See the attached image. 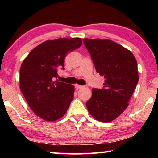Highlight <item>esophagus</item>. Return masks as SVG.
Wrapping results in <instances>:
<instances>
[{
    "label": "esophagus",
    "instance_id": "esophagus-1",
    "mask_svg": "<svg viewBox=\"0 0 158 158\" xmlns=\"http://www.w3.org/2000/svg\"><path fill=\"white\" fill-rule=\"evenodd\" d=\"M74 86H75L76 89H81V88H83V85H78V84H76L75 85H74Z\"/></svg>",
    "mask_w": 158,
    "mask_h": 158
}]
</instances>
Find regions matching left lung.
<instances>
[{
	"mask_svg": "<svg viewBox=\"0 0 158 158\" xmlns=\"http://www.w3.org/2000/svg\"><path fill=\"white\" fill-rule=\"evenodd\" d=\"M96 72L103 76L102 89H93L86 102L90 114L99 121L111 122L127 107L139 81L137 63L132 52L109 40H83Z\"/></svg>",
	"mask_w": 158,
	"mask_h": 158,
	"instance_id": "8db88e82",
	"label": "left lung"
}]
</instances>
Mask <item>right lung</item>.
<instances>
[{
  "mask_svg": "<svg viewBox=\"0 0 158 158\" xmlns=\"http://www.w3.org/2000/svg\"><path fill=\"white\" fill-rule=\"evenodd\" d=\"M81 38L46 41L31 51L20 68V89L31 109L48 121L62 117L74 98V85L58 81L67 55L78 49Z\"/></svg>",
  "mask_w": 158,
  "mask_h": 158,
  "instance_id": "add662e5",
  "label": "right lung"
}]
</instances>
